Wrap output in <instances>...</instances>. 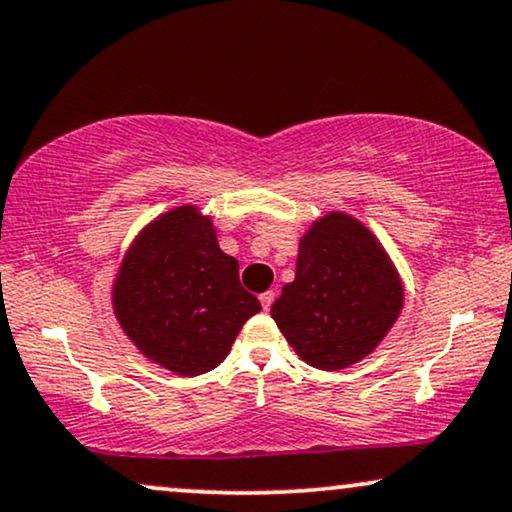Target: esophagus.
<instances>
[{"label":"esophagus","mask_w":512,"mask_h":512,"mask_svg":"<svg viewBox=\"0 0 512 512\" xmlns=\"http://www.w3.org/2000/svg\"><path fill=\"white\" fill-rule=\"evenodd\" d=\"M272 303H275V291H265V293H261V305H263V310H270Z\"/></svg>","instance_id":"1"}]
</instances>
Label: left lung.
Wrapping results in <instances>:
<instances>
[{
	"label": "left lung",
	"mask_w": 512,
	"mask_h": 512,
	"mask_svg": "<svg viewBox=\"0 0 512 512\" xmlns=\"http://www.w3.org/2000/svg\"><path fill=\"white\" fill-rule=\"evenodd\" d=\"M403 307V286L373 235L347 214H328L300 240L296 279L272 319L300 359L340 370L377 347Z\"/></svg>",
	"instance_id": "8db88e82"
}]
</instances>
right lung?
Masks as SVG:
<instances>
[{
    "label": "right lung",
    "mask_w": 512,
    "mask_h": 512,
    "mask_svg": "<svg viewBox=\"0 0 512 512\" xmlns=\"http://www.w3.org/2000/svg\"><path fill=\"white\" fill-rule=\"evenodd\" d=\"M114 310L149 359L191 377L226 359L261 303L240 284L235 258L219 249L212 221L179 207L132 244L114 284Z\"/></svg>",
    "instance_id": "add662e5"
}]
</instances>
